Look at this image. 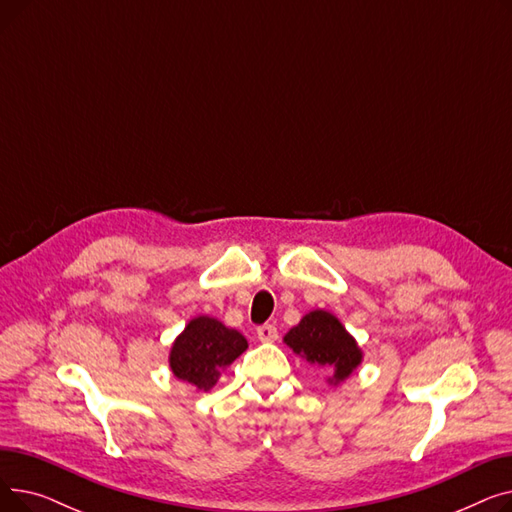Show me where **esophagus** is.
<instances>
[{"instance_id": "esophagus-1", "label": "esophagus", "mask_w": 512, "mask_h": 512, "mask_svg": "<svg viewBox=\"0 0 512 512\" xmlns=\"http://www.w3.org/2000/svg\"><path fill=\"white\" fill-rule=\"evenodd\" d=\"M257 338L261 342H276L278 340V328L272 324H263L257 328Z\"/></svg>"}]
</instances>
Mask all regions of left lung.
<instances>
[{
	"mask_svg": "<svg viewBox=\"0 0 512 512\" xmlns=\"http://www.w3.org/2000/svg\"><path fill=\"white\" fill-rule=\"evenodd\" d=\"M284 342L311 365L330 371L328 382L334 386L344 382L363 361L357 340L346 332L336 315L324 309L307 313L299 326L288 330Z\"/></svg>",
	"mask_w": 512,
	"mask_h": 512,
	"instance_id": "1",
	"label": "left lung"
}]
</instances>
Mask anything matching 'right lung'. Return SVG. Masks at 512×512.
Instances as JSON below:
<instances>
[{"mask_svg":"<svg viewBox=\"0 0 512 512\" xmlns=\"http://www.w3.org/2000/svg\"><path fill=\"white\" fill-rule=\"evenodd\" d=\"M247 338L222 321L199 315L186 324L170 351V369L197 390H211L220 373L247 351Z\"/></svg>","mask_w":512,"mask_h":512,"instance_id":"obj_1","label":"right lung"}]
</instances>
